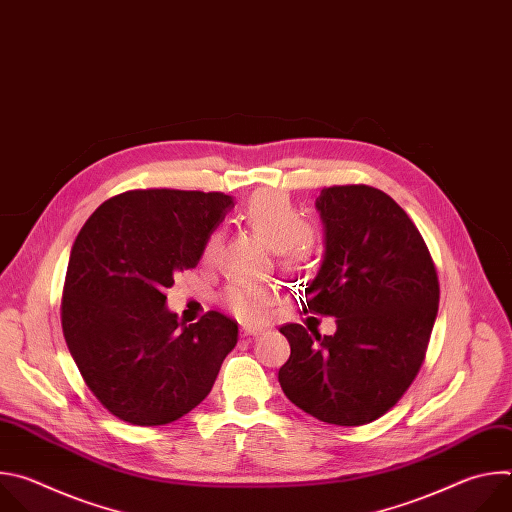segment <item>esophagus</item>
Here are the masks:
<instances>
[{"label": "esophagus", "instance_id": "esophagus-1", "mask_svg": "<svg viewBox=\"0 0 512 512\" xmlns=\"http://www.w3.org/2000/svg\"><path fill=\"white\" fill-rule=\"evenodd\" d=\"M265 332V328H257V326H245L243 328V336H259V334H263Z\"/></svg>", "mask_w": 512, "mask_h": 512}]
</instances>
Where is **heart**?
Instances as JSON below:
<instances>
[{
	"mask_svg": "<svg viewBox=\"0 0 512 512\" xmlns=\"http://www.w3.org/2000/svg\"><path fill=\"white\" fill-rule=\"evenodd\" d=\"M245 223L281 253L287 263H304L312 253V231L302 212L281 192H259L245 208ZM221 233H212L202 249V261L212 263L221 249ZM275 287L235 283L225 289L223 302L243 322H263L275 304Z\"/></svg>",
	"mask_w": 512,
	"mask_h": 512,
	"instance_id": "b5f03b06",
	"label": "heart"
}]
</instances>
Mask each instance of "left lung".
Returning <instances> with one entry per match:
<instances>
[{"label": "left lung", "mask_w": 512, "mask_h": 512, "mask_svg": "<svg viewBox=\"0 0 512 512\" xmlns=\"http://www.w3.org/2000/svg\"><path fill=\"white\" fill-rule=\"evenodd\" d=\"M316 208L326 251L306 302L310 312L334 316L336 332L281 326L291 354L279 385L320 421L364 425L385 415L417 377L440 281L421 233L383 190L330 186Z\"/></svg>", "instance_id": "8db88e82"}]
</instances>
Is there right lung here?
Segmentation results:
<instances>
[{
    "label": "right lung",
    "instance_id": "add662e5",
    "mask_svg": "<svg viewBox=\"0 0 512 512\" xmlns=\"http://www.w3.org/2000/svg\"><path fill=\"white\" fill-rule=\"evenodd\" d=\"M233 206L223 192L129 190L105 200L77 235L62 332L87 387L115 417L166 425L210 393L239 326L221 312L178 322L166 289L198 265Z\"/></svg>",
    "mask_w": 512,
    "mask_h": 512
}]
</instances>
